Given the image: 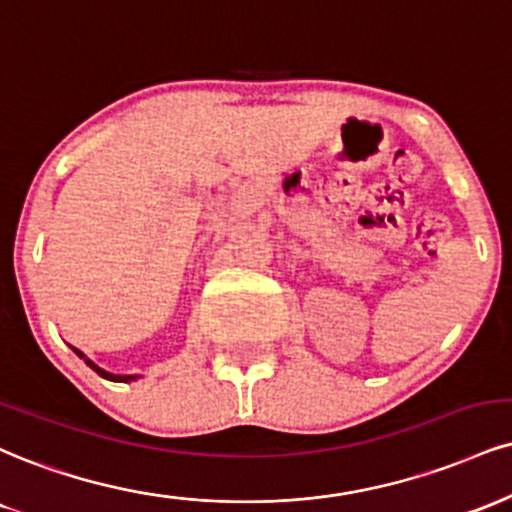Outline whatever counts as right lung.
I'll return each instance as SVG.
<instances>
[{
    "mask_svg": "<svg viewBox=\"0 0 512 512\" xmlns=\"http://www.w3.org/2000/svg\"><path fill=\"white\" fill-rule=\"evenodd\" d=\"M71 350H73V353H76L78 357H83V360H85V365H88L90 369H95V372H97V374H100V377H102V379H109V381H133V379H138V374H112V372H107V369L97 367V365H95V362H92V360H90V357H85L83 353H80V350H78V348H73V346H71Z\"/></svg>",
    "mask_w": 512,
    "mask_h": 512,
    "instance_id": "1",
    "label": "right lung"
}]
</instances>
